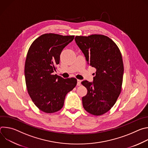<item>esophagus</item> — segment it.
<instances>
[{
    "label": "esophagus",
    "mask_w": 148,
    "mask_h": 148,
    "mask_svg": "<svg viewBox=\"0 0 148 148\" xmlns=\"http://www.w3.org/2000/svg\"><path fill=\"white\" fill-rule=\"evenodd\" d=\"M81 82V81L80 79H77V86H80Z\"/></svg>",
    "instance_id": "esophagus-1"
}]
</instances>
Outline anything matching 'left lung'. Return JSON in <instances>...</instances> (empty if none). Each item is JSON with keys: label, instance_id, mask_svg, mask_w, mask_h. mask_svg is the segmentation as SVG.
<instances>
[{"label": "left lung", "instance_id": "obj_1", "mask_svg": "<svg viewBox=\"0 0 148 148\" xmlns=\"http://www.w3.org/2000/svg\"><path fill=\"white\" fill-rule=\"evenodd\" d=\"M77 45L87 61L96 69L93 82H82L87 94L82 98L83 107L88 113L99 116L110 111L122 90L123 63L121 53L115 42L102 34L77 36Z\"/></svg>", "mask_w": 148, "mask_h": 148}]
</instances>
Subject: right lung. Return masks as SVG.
I'll return each instance as SVG.
<instances>
[{"mask_svg": "<svg viewBox=\"0 0 148 148\" xmlns=\"http://www.w3.org/2000/svg\"><path fill=\"white\" fill-rule=\"evenodd\" d=\"M74 38V36L44 34L29 49L25 66L27 92L36 106L45 113L60 110L66 95L77 85L75 78L64 79L53 74L60 63L62 50Z\"/></svg>", "mask_w": 148, "mask_h": 148, "instance_id": "add662e5", "label": "right lung"}]
</instances>
